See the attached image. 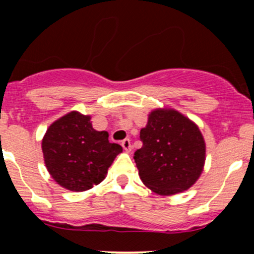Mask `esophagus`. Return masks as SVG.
Wrapping results in <instances>:
<instances>
[{"mask_svg": "<svg viewBox=\"0 0 254 254\" xmlns=\"http://www.w3.org/2000/svg\"><path fill=\"white\" fill-rule=\"evenodd\" d=\"M122 146H123V148H124V150L127 151V152H130V151H131V148H132L131 142H130L129 139L123 140V141H122Z\"/></svg>", "mask_w": 254, "mask_h": 254, "instance_id": "obj_1", "label": "esophagus"}]
</instances>
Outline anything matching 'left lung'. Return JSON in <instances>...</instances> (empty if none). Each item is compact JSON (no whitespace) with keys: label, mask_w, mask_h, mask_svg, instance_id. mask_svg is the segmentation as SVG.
<instances>
[{"label":"left lung","mask_w":254,"mask_h":254,"mask_svg":"<svg viewBox=\"0 0 254 254\" xmlns=\"http://www.w3.org/2000/svg\"><path fill=\"white\" fill-rule=\"evenodd\" d=\"M142 147L134 160L142 183L158 195L188 190L205 165L206 145L199 127L173 108L151 111L140 130Z\"/></svg>","instance_id":"left-lung-1"}]
</instances>
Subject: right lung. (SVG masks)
<instances>
[{
	"mask_svg": "<svg viewBox=\"0 0 254 254\" xmlns=\"http://www.w3.org/2000/svg\"><path fill=\"white\" fill-rule=\"evenodd\" d=\"M93 129L91 115L72 111L48 127L42 150L48 172L63 188L84 191L101 183L122 146Z\"/></svg>",
	"mask_w": 254,
	"mask_h": 254,
	"instance_id": "1",
	"label": "right lung"
}]
</instances>
